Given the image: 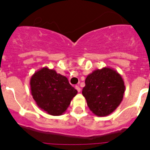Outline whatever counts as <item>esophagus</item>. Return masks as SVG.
<instances>
[{
  "instance_id": "1",
  "label": "esophagus",
  "mask_w": 150,
  "mask_h": 150,
  "mask_svg": "<svg viewBox=\"0 0 150 150\" xmlns=\"http://www.w3.org/2000/svg\"><path fill=\"white\" fill-rule=\"evenodd\" d=\"M75 89H76V90L78 91V92H80V91H81V88H80L78 86H75Z\"/></svg>"
}]
</instances>
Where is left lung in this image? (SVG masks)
<instances>
[{
  "label": "left lung",
  "mask_w": 150,
  "mask_h": 150,
  "mask_svg": "<svg viewBox=\"0 0 150 150\" xmlns=\"http://www.w3.org/2000/svg\"><path fill=\"white\" fill-rule=\"evenodd\" d=\"M83 96L96 116H107L121 103L125 86L121 75L110 67L95 69L85 81Z\"/></svg>",
  "instance_id": "obj_1"
}]
</instances>
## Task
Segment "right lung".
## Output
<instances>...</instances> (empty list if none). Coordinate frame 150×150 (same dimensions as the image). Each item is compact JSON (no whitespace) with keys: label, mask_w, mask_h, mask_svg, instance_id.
Returning <instances> with one entry per match:
<instances>
[{"label":"right lung","mask_w":150,"mask_h":150,"mask_svg":"<svg viewBox=\"0 0 150 150\" xmlns=\"http://www.w3.org/2000/svg\"><path fill=\"white\" fill-rule=\"evenodd\" d=\"M30 84L32 96L37 105L54 116L65 112L71 100L78 93L65 76L46 67L32 75Z\"/></svg>","instance_id":"right-lung-1"}]
</instances>
